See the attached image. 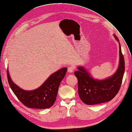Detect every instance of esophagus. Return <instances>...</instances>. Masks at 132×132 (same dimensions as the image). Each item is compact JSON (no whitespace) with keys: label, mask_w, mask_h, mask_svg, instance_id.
<instances>
[{"label":"esophagus","mask_w":132,"mask_h":132,"mask_svg":"<svg viewBox=\"0 0 132 132\" xmlns=\"http://www.w3.org/2000/svg\"><path fill=\"white\" fill-rule=\"evenodd\" d=\"M74 70H75V67L72 65L68 67V72L69 73H72L74 71Z\"/></svg>","instance_id":"1"}]
</instances>
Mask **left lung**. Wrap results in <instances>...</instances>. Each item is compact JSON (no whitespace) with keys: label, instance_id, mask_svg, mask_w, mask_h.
Returning <instances> with one entry per match:
<instances>
[{"label":"left lung","instance_id":"left-lung-1","mask_svg":"<svg viewBox=\"0 0 132 132\" xmlns=\"http://www.w3.org/2000/svg\"><path fill=\"white\" fill-rule=\"evenodd\" d=\"M114 36L119 45V63L117 71L104 79H95L82 66H78L75 72L78 79V91L79 97L87 105H96L111 101L119 91L123 80L125 63L118 38Z\"/></svg>","mask_w":132,"mask_h":132}]
</instances>
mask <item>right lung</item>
Listing matches in <instances>:
<instances>
[{
  "instance_id": "obj_1",
  "label": "right lung",
  "mask_w": 132,
  "mask_h": 132,
  "mask_svg": "<svg viewBox=\"0 0 132 132\" xmlns=\"http://www.w3.org/2000/svg\"><path fill=\"white\" fill-rule=\"evenodd\" d=\"M67 68L60 69L51 75L39 87L31 91L20 88L12 81L7 70L9 85L22 104L28 108L45 109L51 108L56 100L58 88L65 77Z\"/></svg>"
}]
</instances>
